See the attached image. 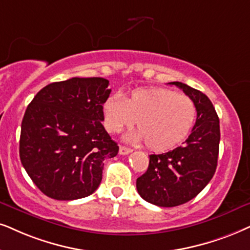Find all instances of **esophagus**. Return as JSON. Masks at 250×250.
Segmentation results:
<instances>
[{
    "instance_id": "esophagus-1",
    "label": "esophagus",
    "mask_w": 250,
    "mask_h": 250,
    "mask_svg": "<svg viewBox=\"0 0 250 250\" xmlns=\"http://www.w3.org/2000/svg\"><path fill=\"white\" fill-rule=\"evenodd\" d=\"M119 152L120 154H129L130 152H132V150L127 146H123V145H121L119 148Z\"/></svg>"
}]
</instances>
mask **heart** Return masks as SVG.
<instances>
[{"instance_id":"obj_1","label":"heart","mask_w":250,"mask_h":250,"mask_svg":"<svg viewBox=\"0 0 250 250\" xmlns=\"http://www.w3.org/2000/svg\"><path fill=\"white\" fill-rule=\"evenodd\" d=\"M104 125L119 132L137 122L125 140L153 151H166L185 141L194 127L197 108L191 98L166 88H143L129 96H110L103 105Z\"/></svg>"}]
</instances>
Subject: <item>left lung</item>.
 <instances>
[{
    "label": "left lung",
    "instance_id": "left-lung-1",
    "mask_svg": "<svg viewBox=\"0 0 250 250\" xmlns=\"http://www.w3.org/2000/svg\"><path fill=\"white\" fill-rule=\"evenodd\" d=\"M169 84L191 98L197 118L183 145L150 154L147 170L136 181L143 200L164 208L187 203L203 190L216 172L220 141L219 118L209 98L181 82Z\"/></svg>",
    "mask_w": 250,
    "mask_h": 250
}]
</instances>
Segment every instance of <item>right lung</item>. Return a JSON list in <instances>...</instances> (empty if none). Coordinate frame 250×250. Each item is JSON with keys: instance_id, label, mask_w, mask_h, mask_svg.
<instances>
[{"instance_id": "right-lung-1", "label": "right lung", "mask_w": 250, "mask_h": 250, "mask_svg": "<svg viewBox=\"0 0 250 250\" xmlns=\"http://www.w3.org/2000/svg\"><path fill=\"white\" fill-rule=\"evenodd\" d=\"M109 82L74 77L41 88L21 121L20 157L34 185L46 196L72 201L93 194L104 160L119 146L102 125Z\"/></svg>"}]
</instances>
